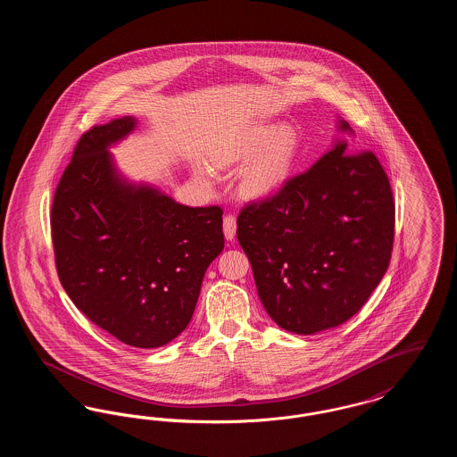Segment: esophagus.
I'll use <instances>...</instances> for the list:
<instances>
[{"label":"esophagus","instance_id":"1","mask_svg":"<svg viewBox=\"0 0 457 457\" xmlns=\"http://www.w3.org/2000/svg\"><path fill=\"white\" fill-rule=\"evenodd\" d=\"M222 228H224V237H226V239H229V241L235 239V237H237V218L231 216V214H228V216L224 218Z\"/></svg>","mask_w":457,"mask_h":457}]
</instances>
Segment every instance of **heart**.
<instances>
[{
  "label": "heart",
  "mask_w": 457,
  "mask_h": 457,
  "mask_svg": "<svg viewBox=\"0 0 457 457\" xmlns=\"http://www.w3.org/2000/svg\"><path fill=\"white\" fill-rule=\"evenodd\" d=\"M293 154V131L279 129L272 133L270 129H265L250 137L237 151L222 155L219 159V166L226 168L239 161H246L255 154L256 157L246 164L241 173V190L248 196L269 195L283 185L291 168ZM198 178L204 185L211 183L205 173H200Z\"/></svg>",
  "instance_id": "b5f03b06"
}]
</instances>
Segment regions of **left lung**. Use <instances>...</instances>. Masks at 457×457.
<instances>
[{
  "mask_svg": "<svg viewBox=\"0 0 457 457\" xmlns=\"http://www.w3.org/2000/svg\"><path fill=\"white\" fill-rule=\"evenodd\" d=\"M339 129L351 131L346 121ZM341 140L272 196L248 202L237 237L269 317L289 332L337 327L367 303L394 245L391 183L371 151Z\"/></svg>",
  "mask_w": 457,
  "mask_h": 457,
  "instance_id": "left-lung-1",
  "label": "left lung"
}]
</instances>
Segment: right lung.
<instances>
[{
  "instance_id": "1",
  "label": "right lung",
  "mask_w": 457,
  "mask_h": 457,
  "mask_svg": "<svg viewBox=\"0 0 457 457\" xmlns=\"http://www.w3.org/2000/svg\"><path fill=\"white\" fill-rule=\"evenodd\" d=\"M135 123L123 116L80 137L54 192L51 238L75 306L121 343L151 349L190 324L224 248L222 209L181 205L116 173L108 147Z\"/></svg>"
}]
</instances>
